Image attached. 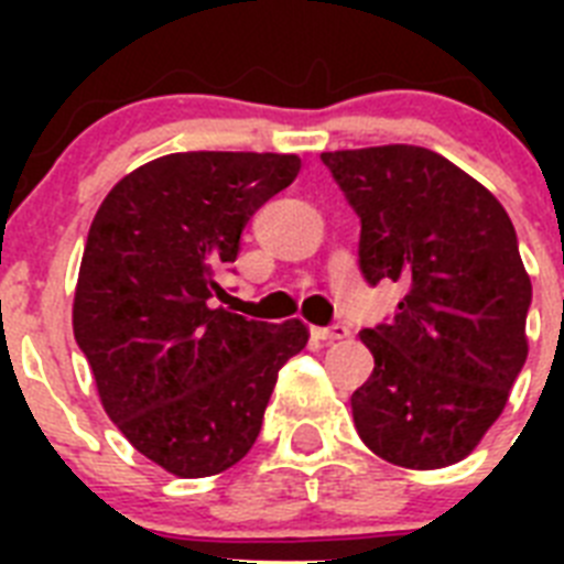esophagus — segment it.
Returning <instances> with one entry per match:
<instances>
[{"label": "esophagus", "instance_id": "obj_1", "mask_svg": "<svg viewBox=\"0 0 564 564\" xmlns=\"http://www.w3.org/2000/svg\"><path fill=\"white\" fill-rule=\"evenodd\" d=\"M313 336L322 338V341H344V338H350V327H347V325L313 327Z\"/></svg>", "mask_w": 564, "mask_h": 564}]
</instances>
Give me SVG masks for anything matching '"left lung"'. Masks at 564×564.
Segmentation results:
<instances>
[{"instance_id": "1", "label": "left lung", "mask_w": 564, "mask_h": 564, "mask_svg": "<svg viewBox=\"0 0 564 564\" xmlns=\"http://www.w3.org/2000/svg\"><path fill=\"white\" fill-rule=\"evenodd\" d=\"M361 220L370 285L406 288L390 325L361 330L376 367L352 392L361 441L403 468L475 452L528 356L531 279L495 194L423 147L322 154Z\"/></svg>"}]
</instances>
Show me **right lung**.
Wrapping results in <instances>:
<instances>
[{
    "label": "right lung",
    "mask_w": 564,
    "mask_h": 564,
    "mask_svg": "<svg viewBox=\"0 0 564 564\" xmlns=\"http://www.w3.org/2000/svg\"><path fill=\"white\" fill-rule=\"evenodd\" d=\"M296 154L174 152L115 183L89 226L73 333L109 421L177 477L220 475L248 455L307 327L217 307L262 203L296 181Z\"/></svg>",
    "instance_id": "add662e5"
}]
</instances>
